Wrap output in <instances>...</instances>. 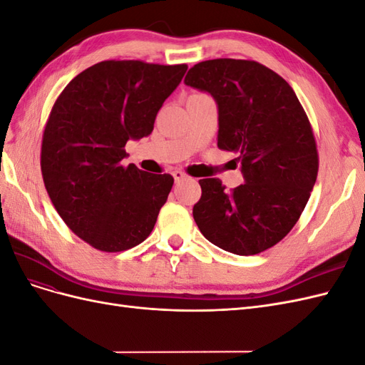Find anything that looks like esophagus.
<instances>
[{
    "instance_id": "esophagus-1",
    "label": "esophagus",
    "mask_w": 365,
    "mask_h": 365,
    "mask_svg": "<svg viewBox=\"0 0 365 365\" xmlns=\"http://www.w3.org/2000/svg\"><path fill=\"white\" fill-rule=\"evenodd\" d=\"M173 178H175V182H180V181H184V180H187L189 178V176H187L184 172H181V170H175L173 172Z\"/></svg>"
}]
</instances>
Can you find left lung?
<instances>
[{"mask_svg":"<svg viewBox=\"0 0 365 365\" xmlns=\"http://www.w3.org/2000/svg\"><path fill=\"white\" fill-rule=\"evenodd\" d=\"M184 83L216 101L217 148L239 153L245 180L231 192L217 178L200 180L197 228L237 256L274 247L297 224L318 175L317 143L302 103L283 77L256 61H204Z\"/></svg>","mask_w":365,"mask_h":365,"instance_id":"left-lung-1","label":"left lung"}]
</instances>
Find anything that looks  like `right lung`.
Masks as SVG:
<instances>
[{
    "label": "right lung",
    "instance_id": "1",
    "mask_svg": "<svg viewBox=\"0 0 365 365\" xmlns=\"http://www.w3.org/2000/svg\"><path fill=\"white\" fill-rule=\"evenodd\" d=\"M185 71V63L103 61L54 102L42 135L43 184L63 222L96 250H129L153 230L173 176L121 161L128 140L150 134Z\"/></svg>",
    "mask_w": 365,
    "mask_h": 365
}]
</instances>
